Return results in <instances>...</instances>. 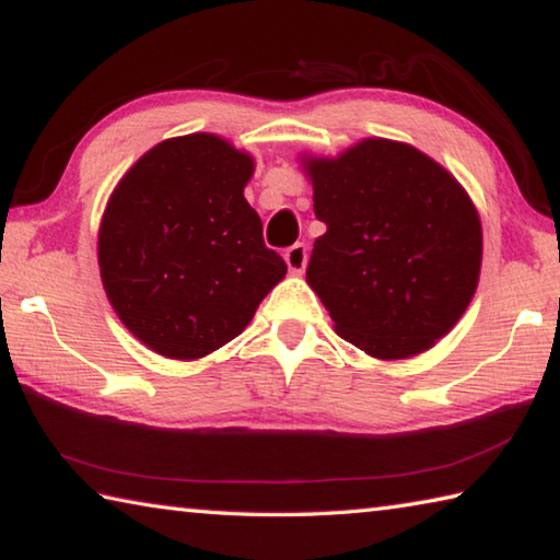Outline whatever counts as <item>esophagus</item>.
<instances>
[{
	"instance_id": "1",
	"label": "esophagus",
	"mask_w": 560,
	"mask_h": 560,
	"mask_svg": "<svg viewBox=\"0 0 560 560\" xmlns=\"http://www.w3.org/2000/svg\"><path fill=\"white\" fill-rule=\"evenodd\" d=\"M283 259H287V267L291 273H301L303 269H306V259H308L306 244L289 246V249L283 252Z\"/></svg>"
}]
</instances>
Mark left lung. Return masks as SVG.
<instances>
[{
  "instance_id": "obj_1",
  "label": "left lung",
  "mask_w": 560,
  "mask_h": 560,
  "mask_svg": "<svg viewBox=\"0 0 560 560\" xmlns=\"http://www.w3.org/2000/svg\"><path fill=\"white\" fill-rule=\"evenodd\" d=\"M326 234L308 287L336 334L381 360L430 350L477 291L481 222L457 177L430 155L365 138L336 158L301 155Z\"/></svg>"
}]
</instances>
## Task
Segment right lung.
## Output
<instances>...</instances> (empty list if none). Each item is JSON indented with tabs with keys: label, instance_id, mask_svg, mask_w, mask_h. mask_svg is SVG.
<instances>
[{
	"label": "right lung",
	"instance_id": "right-lung-1",
	"mask_svg": "<svg viewBox=\"0 0 560 560\" xmlns=\"http://www.w3.org/2000/svg\"><path fill=\"white\" fill-rule=\"evenodd\" d=\"M254 158L214 132L167 138L108 197L98 267L113 311L140 343L197 360L249 326L287 264L244 200Z\"/></svg>",
	"mask_w": 560,
	"mask_h": 560
}]
</instances>
